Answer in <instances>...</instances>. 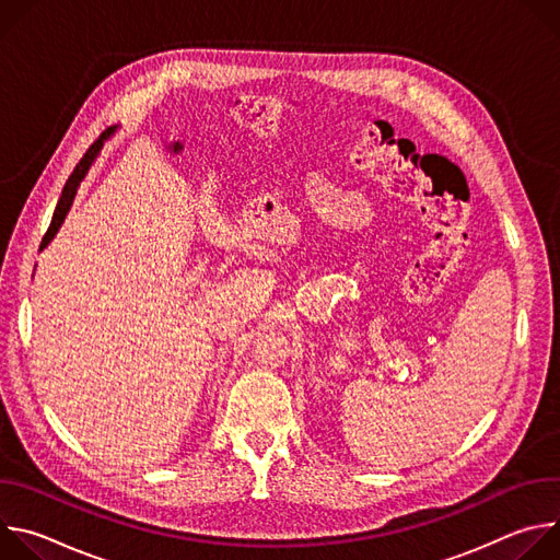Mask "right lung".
<instances>
[{
  "instance_id": "right-lung-1",
  "label": "right lung",
  "mask_w": 560,
  "mask_h": 560,
  "mask_svg": "<svg viewBox=\"0 0 560 560\" xmlns=\"http://www.w3.org/2000/svg\"><path fill=\"white\" fill-rule=\"evenodd\" d=\"M115 132V128H108L91 148H89V152L84 154V159L82 162L77 164V168L72 171V175L68 177V182H66V186H63V190H61V197H59V201H57V208H55V214H52V221H50V228H48V232L44 234V238H42V246H39V250H44L52 238H55V234L59 232V228H61V223H63V219H66V214H68V210H70V206H72V201H74V195H77V188H79V184L84 182V177L89 175V171H91V166H93V162L97 159V154H100V150L104 148V141L110 137Z\"/></svg>"
}]
</instances>
